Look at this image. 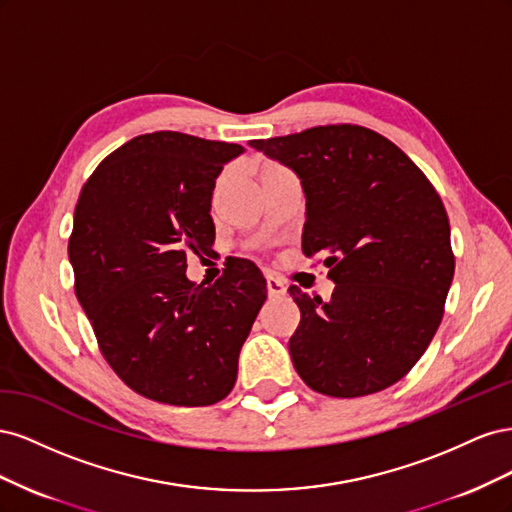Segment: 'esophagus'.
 <instances>
[{"label": "esophagus", "instance_id": "1", "mask_svg": "<svg viewBox=\"0 0 512 512\" xmlns=\"http://www.w3.org/2000/svg\"><path fill=\"white\" fill-rule=\"evenodd\" d=\"M267 292L269 297H282V294H286V284L280 280V277L267 275Z\"/></svg>", "mask_w": 512, "mask_h": 512}]
</instances>
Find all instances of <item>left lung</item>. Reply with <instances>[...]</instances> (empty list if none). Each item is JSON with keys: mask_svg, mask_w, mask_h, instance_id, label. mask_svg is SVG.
Returning <instances> with one entry per match:
<instances>
[{"mask_svg": "<svg viewBox=\"0 0 512 512\" xmlns=\"http://www.w3.org/2000/svg\"><path fill=\"white\" fill-rule=\"evenodd\" d=\"M250 147L294 170L305 194L303 254L327 256L329 301L290 286L301 322L288 350L322 395L363 397L404 378L436 335L455 273L438 192L389 138L320 126Z\"/></svg>", "mask_w": 512, "mask_h": 512, "instance_id": "obj_1", "label": "left lung"}]
</instances>
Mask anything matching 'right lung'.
<instances>
[{
	"label": "right lung",
	"instance_id": "obj_1",
	"mask_svg": "<svg viewBox=\"0 0 512 512\" xmlns=\"http://www.w3.org/2000/svg\"><path fill=\"white\" fill-rule=\"evenodd\" d=\"M243 151L181 132L136 136L94 170L74 211L76 297L115 374L160 404L224 399L267 299L250 260H232L209 286L185 275L188 252L215 239V179Z\"/></svg>",
	"mask_w": 512,
	"mask_h": 512
}]
</instances>
